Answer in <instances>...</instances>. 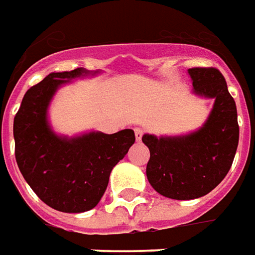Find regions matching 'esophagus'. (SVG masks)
Masks as SVG:
<instances>
[{
  "label": "esophagus",
  "instance_id": "1",
  "mask_svg": "<svg viewBox=\"0 0 255 255\" xmlns=\"http://www.w3.org/2000/svg\"><path fill=\"white\" fill-rule=\"evenodd\" d=\"M134 134H136V140L140 141L141 137H143V134H144V129H141V128H134Z\"/></svg>",
  "mask_w": 255,
  "mask_h": 255
}]
</instances>
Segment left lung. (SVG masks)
I'll list each match as a JSON object with an SVG mask.
<instances>
[{
    "instance_id": "1",
    "label": "left lung",
    "mask_w": 255,
    "mask_h": 255,
    "mask_svg": "<svg viewBox=\"0 0 255 255\" xmlns=\"http://www.w3.org/2000/svg\"><path fill=\"white\" fill-rule=\"evenodd\" d=\"M194 93L215 98L208 121L183 137L143 136L150 150L147 179L155 190L173 200H193L215 189L231 169L239 144L236 103L217 68L189 69Z\"/></svg>"
}]
</instances>
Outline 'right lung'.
<instances>
[{
    "mask_svg": "<svg viewBox=\"0 0 255 255\" xmlns=\"http://www.w3.org/2000/svg\"><path fill=\"white\" fill-rule=\"evenodd\" d=\"M87 73L77 68L50 73L26 91L13 119L15 158L38 198L62 212H84L98 204L112 168L134 143L131 129L82 137H58L47 124V107L58 86Z\"/></svg>",
    "mask_w": 255,
    "mask_h": 255,
    "instance_id": "1",
    "label": "right lung"
}]
</instances>
